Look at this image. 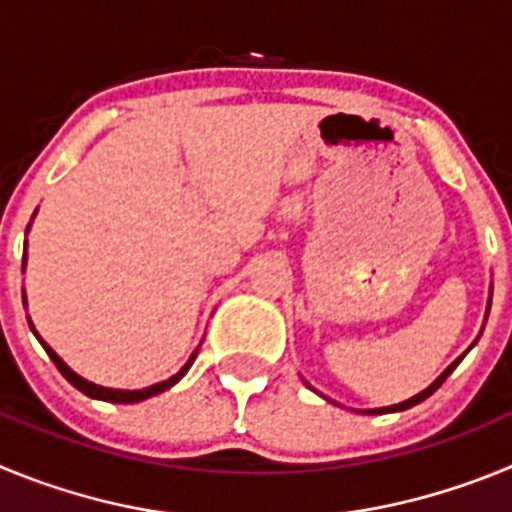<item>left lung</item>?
Segmentation results:
<instances>
[{
  "label": "left lung",
  "mask_w": 512,
  "mask_h": 512,
  "mask_svg": "<svg viewBox=\"0 0 512 512\" xmlns=\"http://www.w3.org/2000/svg\"><path fill=\"white\" fill-rule=\"evenodd\" d=\"M487 310H490V305H487ZM459 361H461V359H456V361H454V364H451V366H449V369H446V372H443V374H441V377H438V379H436V382H433V384H431V387H425V390H423V392H418V395H415V397H410V400L400 402V405H390V408H374V410H364V413H369V415H382V413H400V410H408V408H413V405H418V402H423V400H425V397H431V395H433V392H436V390H438V387H441V384H443V382H446V377H449V374H451V372H454L456 366H459Z\"/></svg>",
  "instance_id": "left-lung-1"
}]
</instances>
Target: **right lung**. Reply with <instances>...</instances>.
Instances as JSON below:
<instances>
[{
    "instance_id": "right-lung-1",
    "label": "right lung",
    "mask_w": 512,
    "mask_h": 512,
    "mask_svg": "<svg viewBox=\"0 0 512 512\" xmlns=\"http://www.w3.org/2000/svg\"><path fill=\"white\" fill-rule=\"evenodd\" d=\"M27 228H30V225H27ZM22 269H25V266H22ZM30 328H33V325H30ZM33 333H35V328H33ZM35 336H38V333H35ZM38 341L43 343L45 354L51 356V361H53V364L58 366V372H61L63 377L69 379V382L74 384L76 390H79V392H84V395H87V397H92V400H104V402H122V405H130V402L148 400V397H153V395H161V392H166V390H169V387H174V384L179 382V379H182L184 374L189 372V366H192V364H194V359H197V351H194V354L189 356V361H187V364H184L182 369H179V372L174 374V377H169V379H166V382L151 384V387H146V390H110V387H99V384H94V382H87V379H84V377H79V374H76V372H71L69 366L63 364V359H61V356H58L56 351H53V348L48 346V343L43 341V338L38 336Z\"/></svg>"
}]
</instances>
